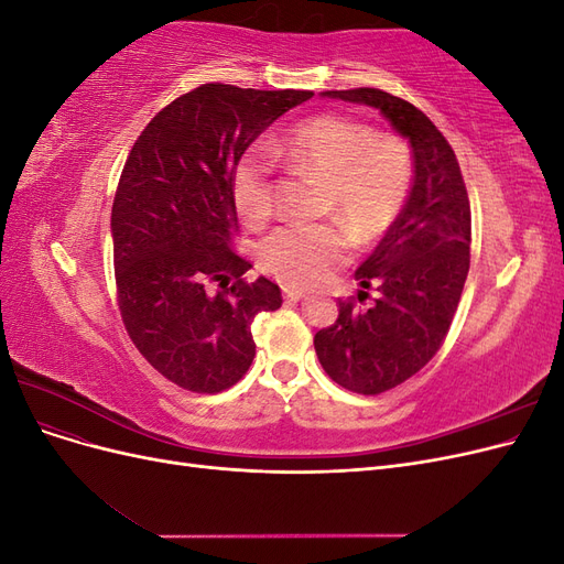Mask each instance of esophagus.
Here are the masks:
<instances>
[{
	"instance_id": "34e87169",
	"label": "esophagus",
	"mask_w": 564,
	"mask_h": 564,
	"mask_svg": "<svg viewBox=\"0 0 564 564\" xmlns=\"http://www.w3.org/2000/svg\"><path fill=\"white\" fill-rule=\"evenodd\" d=\"M284 299H286V301H294V303H299V301H303V299H305V292H303V289L284 286Z\"/></svg>"
}]
</instances>
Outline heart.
<instances>
[{
	"label": "heart",
	"instance_id": "obj_1",
	"mask_svg": "<svg viewBox=\"0 0 564 564\" xmlns=\"http://www.w3.org/2000/svg\"><path fill=\"white\" fill-rule=\"evenodd\" d=\"M275 158L296 172L324 178V212L338 218L355 242L369 245L395 224L412 191L414 162L395 135H377L371 127L344 117L319 115L268 143ZM232 202L251 228L275 212L270 160L249 150L232 172ZM348 237L338 226L292 224L270 232L261 245V263L286 284H313L346 261Z\"/></svg>",
	"mask_w": 564,
	"mask_h": 564
}]
</instances>
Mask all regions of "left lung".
I'll return each mask as SVG.
<instances>
[{"label":"left lung","instance_id":"left-lung-1","mask_svg":"<svg viewBox=\"0 0 564 564\" xmlns=\"http://www.w3.org/2000/svg\"><path fill=\"white\" fill-rule=\"evenodd\" d=\"M377 108L412 145L414 183L395 224L355 270L357 296L377 286L371 308L338 303V319L315 334L317 360L352 392L379 395L414 377L440 350L470 268V202L452 145L419 108L381 89L322 91Z\"/></svg>","mask_w":564,"mask_h":564}]
</instances>
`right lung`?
<instances>
[{
	"mask_svg": "<svg viewBox=\"0 0 564 564\" xmlns=\"http://www.w3.org/2000/svg\"><path fill=\"white\" fill-rule=\"evenodd\" d=\"M308 98L202 84L152 117L129 152L110 218L119 311L133 346L185 390L240 381L256 355L253 317L282 305L275 282L242 280L251 263L230 249L232 172L275 119Z\"/></svg>",
	"mask_w": 564,
	"mask_h": 564,
	"instance_id": "1",
	"label": "right lung"
}]
</instances>
